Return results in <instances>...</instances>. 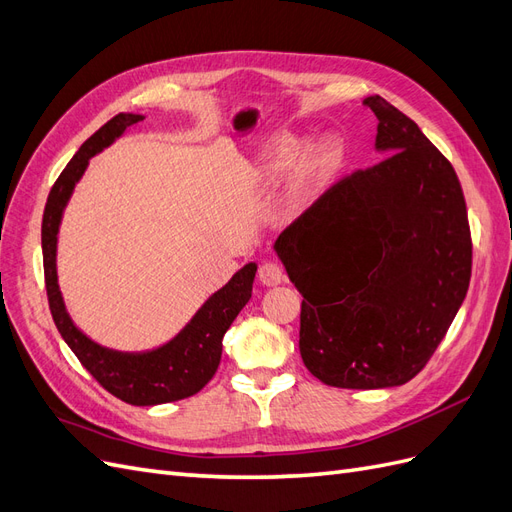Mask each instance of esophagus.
I'll return each mask as SVG.
<instances>
[{
	"mask_svg": "<svg viewBox=\"0 0 512 512\" xmlns=\"http://www.w3.org/2000/svg\"><path fill=\"white\" fill-rule=\"evenodd\" d=\"M258 277L265 286H277V284L284 282V269H282L280 262L265 260L258 269Z\"/></svg>",
	"mask_w": 512,
	"mask_h": 512,
	"instance_id": "obj_1",
	"label": "esophagus"
}]
</instances>
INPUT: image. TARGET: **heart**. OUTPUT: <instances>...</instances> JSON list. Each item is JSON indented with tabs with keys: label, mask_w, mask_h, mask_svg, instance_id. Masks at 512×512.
Here are the masks:
<instances>
[{
	"label": "heart",
	"mask_w": 512,
	"mask_h": 512,
	"mask_svg": "<svg viewBox=\"0 0 512 512\" xmlns=\"http://www.w3.org/2000/svg\"><path fill=\"white\" fill-rule=\"evenodd\" d=\"M301 149H303V143L297 136L277 138L275 143L269 145V149L265 151V160H262L265 175L277 177L286 173V170L301 156ZM337 160H339V147L335 143L318 145L297 170V177H294V183H292V200H303L312 194L316 185L331 173Z\"/></svg>",
	"instance_id": "b5f03b06"
}]
</instances>
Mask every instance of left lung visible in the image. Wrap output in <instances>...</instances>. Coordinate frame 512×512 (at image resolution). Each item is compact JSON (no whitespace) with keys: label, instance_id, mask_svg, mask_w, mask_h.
Here are the masks:
<instances>
[{"label":"left lung","instance_id":"8db88e82","mask_svg":"<svg viewBox=\"0 0 512 512\" xmlns=\"http://www.w3.org/2000/svg\"><path fill=\"white\" fill-rule=\"evenodd\" d=\"M386 158L337 181L275 241L303 294L305 367L337 389L412 380L466 299L472 237L455 168L416 123L380 96Z\"/></svg>","mask_w":512,"mask_h":512}]
</instances>
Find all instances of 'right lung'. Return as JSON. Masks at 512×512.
<instances>
[{"label": "right lung", "mask_w": 512, "mask_h": 512, "mask_svg": "<svg viewBox=\"0 0 512 512\" xmlns=\"http://www.w3.org/2000/svg\"><path fill=\"white\" fill-rule=\"evenodd\" d=\"M143 119V115L132 113L115 115L87 138L68 166L61 170L42 215V258L46 297H49L55 327L76 354V359L100 382V386L126 404L158 406L196 395L215 376L222 359V337L252 297L256 265L250 262L232 275V280L198 309L188 327L156 350H111L91 342L85 333L74 327L64 299H61L55 267L61 213L72 196L76 181L83 177L89 158L111 145L115 138L126 132V128Z\"/></svg>", "instance_id": "obj_1"}]
</instances>
